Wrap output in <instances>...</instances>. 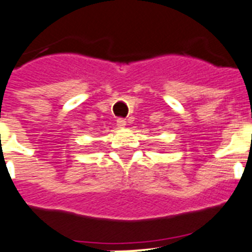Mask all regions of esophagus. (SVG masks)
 Listing matches in <instances>:
<instances>
[{
  "instance_id": "1",
  "label": "esophagus",
  "mask_w": 252,
  "mask_h": 252,
  "mask_svg": "<svg viewBox=\"0 0 252 252\" xmlns=\"http://www.w3.org/2000/svg\"><path fill=\"white\" fill-rule=\"evenodd\" d=\"M117 126H119L120 128H124L125 126H126V120H125V119L117 120Z\"/></svg>"
}]
</instances>
